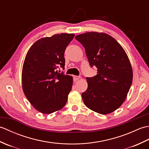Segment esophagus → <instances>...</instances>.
I'll list each match as a JSON object with an SVG mask.
<instances>
[{"instance_id":"obj_1","label":"esophagus","mask_w":149,"mask_h":149,"mask_svg":"<svg viewBox=\"0 0 149 149\" xmlns=\"http://www.w3.org/2000/svg\"><path fill=\"white\" fill-rule=\"evenodd\" d=\"M79 79H80L79 76H76V75H74V81H76Z\"/></svg>"}]
</instances>
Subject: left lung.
<instances>
[{
    "mask_svg": "<svg viewBox=\"0 0 149 149\" xmlns=\"http://www.w3.org/2000/svg\"><path fill=\"white\" fill-rule=\"evenodd\" d=\"M75 39L84 47L91 67L97 74L87 77L88 88L82 93L85 105L107 115L121 106L130 89L133 74L127 54L117 41L104 33L88 32Z\"/></svg>",
    "mask_w": 149,
    "mask_h": 149,
    "instance_id": "obj_1",
    "label": "left lung"
}]
</instances>
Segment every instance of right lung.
Returning a JSON list of instances; mask_svg holds the SVG:
<instances>
[{"mask_svg": "<svg viewBox=\"0 0 149 149\" xmlns=\"http://www.w3.org/2000/svg\"><path fill=\"white\" fill-rule=\"evenodd\" d=\"M74 34H57L33 43L26 54L22 72L25 95L34 108L44 114L62 109L72 90L73 78L58 73L65 67V50Z\"/></svg>", "mask_w": 149, "mask_h": 149, "instance_id": "1", "label": "right lung"}]
</instances>
